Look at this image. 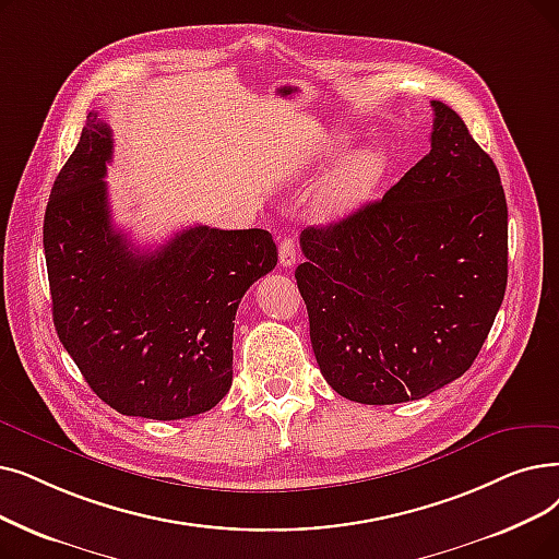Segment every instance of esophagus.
Wrapping results in <instances>:
<instances>
[{"label": "esophagus", "instance_id": "esophagus-1", "mask_svg": "<svg viewBox=\"0 0 559 559\" xmlns=\"http://www.w3.org/2000/svg\"><path fill=\"white\" fill-rule=\"evenodd\" d=\"M278 260L283 266H293L297 262V247L289 237H285L278 245Z\"/></svg>", "mask_w": 559, "mask_h": 559}]
</instances>
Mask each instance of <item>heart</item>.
I'll list each match as a JSON object with an SVG mask.
<instances>
[{
  "label": "heart",
  "mask_w": 559,
  "mask_h": 559,
  "mask_svg": "<svg viewBox=\"0 0 559 559\" xmlns=\"http://www.w3.org/2000/svg\"><path fill=\"white\" fill-rule=\"evenodd\" d=\"M343 153H345V136L331 134L314 145L310 159L318 166H329ZM383 168H385V159L377 151H362L360 155L349 159L320 191V201H318L320 212L326 216H340L358 207L370 197V191L383 176Z\"/></svg>",
  "instance_id": "heart-1"
}]
</instances>
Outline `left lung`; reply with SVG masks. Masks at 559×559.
<instances>
[{"label":"left lung","mask_w":559,"mask_h":559,"mask_svg":"<svg viewBox=\"0 0 559 559\" xmlns=\"http://www.w3.org/2000/svg\"><path fill=\"white\" fill-rule=\"evenodd\" d=\"M431 107V151L381 201L301 233L312 352L352 402L423 400L459 379L504 297L500 174L454 109Z\"/></svg>","instance_id":"obj_1"}]
</instances>
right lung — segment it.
<instances>
[{"instance_id":"add662e5","label":"right lung","mask_w":559,"mask_h":559,"mask_svg":"<svg viewBox=\"0 0 559 559\" xmlns=\"http://www.w3.org/2000/svg\"><path fill=\"white\" fill-rule=\"evenodd\" d=\"M111 130L88 111L43 222L52 318L86 383L123 416L180 420L219 404L233 383L235 312L278 251L260 228L193 226L157 251L114 228Z\"/></svg>"}]
</instances>
